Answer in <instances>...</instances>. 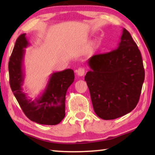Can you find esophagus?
<instances>
[{
  "label": "esophagus",
  "instance_id": "1",
  "mask_svg": "<svg viewBox=\"0 0 155 155\" xmlns=\"http://www.w3.org/2000/svg\"><path fill=\"white\" fill-rule=\"evenodd\" d=\"M76 73L78 76H83L84 75V73H85V71L83 68H79L78 70H76Z\"/></svg>",
  "mask_w": 155,
  "mask_h": 155
}]
</instances>
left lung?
I'll return each mask as SVG.
<instances>
[{
    "mask_svg": "<svg viewBox=\"0 0 155 155\" xmlns=\"http://www.w3.org/2000/svg\"><path fill=\"white\" fill-rule=\"evenodd\" d=\"M87 64L91 70L84 80L95 114L111 120L130 113L138 103L145 80L141 54L130 34L123 29L116 49L94 55Z\"/></svg>",
    "mask_w": 155,
    "mask_h": 155,
    "instance_id": "obj_1",
    "label": "left lung"
}]
</instances>
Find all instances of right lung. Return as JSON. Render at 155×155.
I'll return each instance as SVG.
<instances>
[{"instance_id": "right-lung-1", "label": "right lung", "mask_w": 155, "mask_h": 155, "mask_svg": "<svg viewBox=\"0 0 155 155\" xmlns=\"http://www.w3.org/2000/svg\"><path fill=\"white\" fill-rule=\"evenodd\" d=\"M25 35L26 34H22L16 40L10 58L8 70L10 87L29 120L42 125L58 124L65 116V94L75 79L74 72L72 69H65L53 73L43 93L35 100L27 98L22 87L25 80V48L29 45Z\"/></svg>"}]
</instances>
